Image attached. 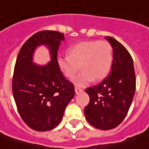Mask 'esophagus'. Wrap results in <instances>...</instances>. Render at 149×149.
Here are the masks:
<instances>
[{
	"label": "esophagus",
	"instance_id": "obj_1",
	"mask_svg": "<svg viewBox=\"0 0 149 149\" xmlns=\"http://www.w3.org/2000/svg\"><path fill=\"white\" fill-rule=\"evenodd\" d=\"M83 91V88H78V87H76V88H75V92H76V93H82Z\"/></svg>",
	"mask_w": 149,
	"mask_h": 149
}]
</instances>
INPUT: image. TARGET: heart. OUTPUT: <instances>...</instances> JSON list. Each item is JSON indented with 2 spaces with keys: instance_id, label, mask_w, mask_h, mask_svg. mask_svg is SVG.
<instances>
[{
  "instance_id": "obj_1",
  "label": "heart",
  "mask_w": 149,
  "mask_h": 149,
  "mask_svg": "<svg viewBox=\"0 0 149 149\" xmlns=\"http://www.w3.org/2000/svg\"><path fill=\"white\" fill-rule=\"evenodd\" d=\"M113 62L112 47L105 40H88L77 43L68 49V56H59L57 64L63 75L72 78L79 70L73 83L83 87L88 83L104 79Z\"/></svg>"
}]
</instances>
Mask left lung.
Returning <instances> with one entry per match:
<instances>
[{"label": "left lung", "instance_id": "left-lung-1", "mask_svg": "<svg viewBox=\"0 0 149 149\" xmlns=\"http://www.w3.org/2000/svg\"><path fill=\"white\" fill-rule=\"evenodd\" d=\"M113 48L109 75L100 83L87 88L90 100L84 109L87 120L97 129L110 130L123 121L136 90L133 60L127 49L112 37H105Z\"/></svg>", "mask_w": 149, "mask_h": 149}]
</instances>
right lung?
I'll use <instances>...</instances> for the list:
<instances>
[{
  "instance_id": "right-lung-1",
  "label": "right lung",
  "mask_w": 149,
  "mask_h": 149,
  "mask_svg": "<svg viewBox=\"0 0 149 149\" xmlns=\"http://www.w3.org/2000/svg\"><path fill=\"white\" fill-rule=\"evenodd\" d=\"M62 33L44 30L27 40L17 57L13 77V93L23 121L33 130L49 131L59 125L68 103L74 97V85L63 76L57 64V52ZM46 44L52 61L45 67L33 65L34 49Z\"/></svg>"
}]
</instances>
